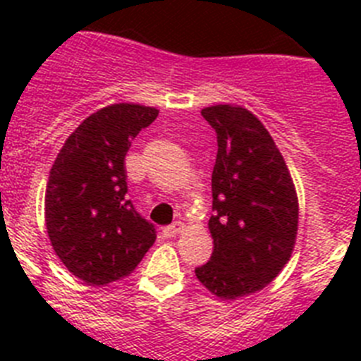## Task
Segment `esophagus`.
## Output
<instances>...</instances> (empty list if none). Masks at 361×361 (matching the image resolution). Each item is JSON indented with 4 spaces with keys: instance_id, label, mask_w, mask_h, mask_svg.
Segmentation results:
<instances>
[{
    "instance_id": "34e87169",
    "label": "esophagus",
    "mask_w": 361,
    "mask_h": 361,
    "mask_svg": "<svg viewBox=\"0 0 361 361\" xmlns=\"http://www.w3.org/2000/svg\"><path fill=\"white\" fill-rule=\"evenodd\" d=\"M184 229H186V224H184V222H175V224L171 226H166V228L162 229V233H164V237H177V235H180Z\"/></svg>"
}]
</instances>
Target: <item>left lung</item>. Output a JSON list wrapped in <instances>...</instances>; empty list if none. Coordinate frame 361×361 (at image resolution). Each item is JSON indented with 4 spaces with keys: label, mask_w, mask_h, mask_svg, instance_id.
<instances>
[{
    "label": "left lung",
    "mask_w": 361,
    "mask_h": 361,
    "mask_svg": "<svg viewBox=\"0 0 361 361\" xmlns=\"http://www.w3.org/2000/svg\"><path fill=\"white\" fill-rule=\"evenodd\" d=\"M216 133L212 175L209 262L197 267L204 288L237 300L267 288L291 258L298 197L289 168L258 117L238 104L202 108Z\"/></svg>",
    "instance_id": "8db88e82"
}]
</instances>
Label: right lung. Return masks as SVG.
I'll list each match as a JSON object with an SVG mask.
<instances>
[{
    "label": "right lung",
    "instance_id": "1",
    "mask_svg": "<svg viewBox=\"0 0 361 361\" xmlns=\"http://www.w3.org/2000/svg\"><path fill=\"white\" fill-rule=\"evenodd\" d=\"M159 110L116 103L70 133L50 168L44 222L50 244L73 276L106 286L133 273L155 242L153 224L126 200L124 157Z\"/></svg>",
    "mask_w": 361,
    "mask_h": 361
}]
</instances>
